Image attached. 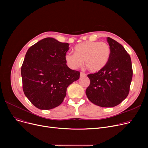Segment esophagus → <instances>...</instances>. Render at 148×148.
<instances>
[{"label": "esophagus", "instance_id": "esophagus-1", "mask_svg": "<svg viewBox=\"0 0 148 148\" xmlns=\"http://www.w3.org/2000/svg\"><path fill=\"white\" fill-rule=\"evenodd\" d=\"M86 74H85V73H82V72H81L80 73V77L82 78V77H86Z\"/></svg>", "mask_w": 148, "mask_h": 148}]
</instances>
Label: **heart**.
Returning a JSON list of instances; mask_svg holds the SVG:
<instances>
[{
  "label": "heart",
  "mask_w": 148,
  "mask_h": 148,
  "mask_svg": "<svg viewBox=\"0 0 148 148\" xmlns=\"http://www.w3.org/2000/svg\"><path fill=\"white\" fill-rule=\"evenodd\" d=\"M110 54V47L107 43L88 41L76 45L74 53H66L65 60L67 65L73 69L81 67L84 61V65L89 71L97 73L107 65Z\"/></svg>",
  "instance_id": "heart-1"
}]
</instances>
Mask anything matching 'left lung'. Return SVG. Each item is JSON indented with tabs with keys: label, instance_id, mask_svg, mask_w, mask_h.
<instances>
[{
	"label": "left lung",
	"instance_id": "obj_1",
	"mask_svg": "<svg viewBox=\"0 0 148 148\" xmlns=\"http://www.w3.org/2000/svg\"><path fill=\"white\" fill-rule=\"evenodd\" d=\"M111 54L107 65L99 71L89 74L90 83L86 94L90 102L102 107H113L125 99L133 77L130 56L123 47L108 37Z\"/></svg>",
	"mask_w": 148,
	"mask_h": 148
}]
</instances>
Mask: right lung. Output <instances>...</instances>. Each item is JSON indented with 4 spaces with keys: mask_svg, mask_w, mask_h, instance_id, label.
Instances as JSON below:
<instances>
[{
    "mask_svg": "<svg viewBox=\"0 0 148 148\" xmlns=\"http://www.w3.org/2000/svg\"><path fill=\"white\" fill-rule=\"evenodd\" d=\"M69 44L46 38L28 49L21 66L23 90L34 106L41 110L59 106L69 84L79 79V71L66 65Z\"/></svg>",
    "mask_w": 148,
    "mask_h": 148,
    "instance_id": "right-lung-1",
    "label": "right lung"
}]
</instances>
